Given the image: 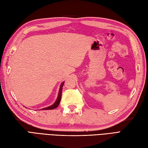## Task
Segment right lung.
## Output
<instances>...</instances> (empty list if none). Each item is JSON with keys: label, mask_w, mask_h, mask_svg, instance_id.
I'll return each mask as SVG.
<instances>
[{"label": "right lung", "mask_w": 148, "mask_h": 148, "mask_svg": "<svg viewBox=\"0 0 148 148\" xmlns=\"http://www.w3.org/2000/svg\"><path fill=\"white\" fill-rule=\"evenodd\" d=\"M64 82H63L62 85L60 86V90H59V93H58V98L57 100H56V102H55V103L53 104V105L48 107H46L45 109H42V110H53L54 109H56V108L59 106L60 102V100L61 99H62V89H63V86L64 85Z\"/></svg>", "instance_id": "right-lung-1"}]
</instances>
